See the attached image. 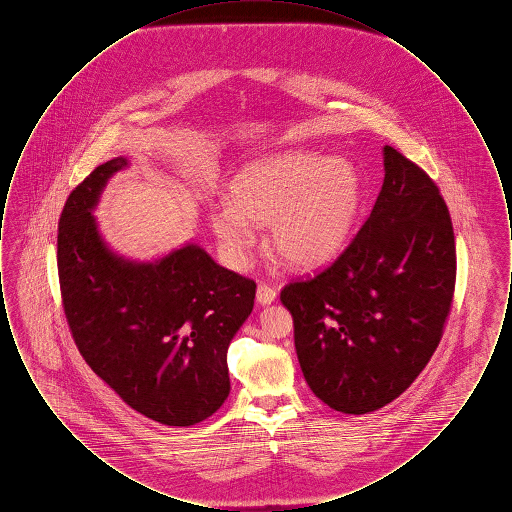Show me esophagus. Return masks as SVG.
I'll return each instance as SVG.
<instances>
[{"instance_id": "esophagus-1", "label": "esophagus", "mask_w": 512, "mask_h": 512, "mask_svg": "<svg viewBox=\"0 0 512 512\" xmlns=\"http://www.w3.org/2000/svg\"><path fill=\"white\" fill-rule=\"evenodd\" d=\"M276 299V290L267 284V282H261L259 284V288H257V301L261 303V305H268V303H272Z\"/></svg>"}]
</instances>
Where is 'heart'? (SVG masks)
Returning <instances> with one entry per match:
<instances>
[{"label":"heart","instance_id":"1","mask_svg":"<svg viewBox=\"0 0 512 512\" xmlns=\"http://www.w3.org/2000/svg\"><path fill=\"white\" fill-rule=\"evenodd\" d=\"M230 203L213 209L211 224L232 261L253 242L247 222L267 224L268 242L288 265L330 261L351 236L363 205V180L343 157L286 151L234 174Z\"/></svg>","mask_w":512,"mask_h":512}]
</instances>
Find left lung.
I'll use <instances>...</instances> for the list:
<instances>
[{
  "label": "left lung",
  "mask_w": 512,
  "mask_h": 512,
  "mask_svg": "<svg viewBox=\"0 0 512 512\" xmlns=\"http://www.w3.org/2000/svg\"><path fill=\"white\" fill-rule=\"evenodd\" d=\"M384 167L378 199L349 245L280 292L309 388L345 414L382 409L413 384L455 295V234L438 184L391 146Z\"/></svg>",
  "instance_id": "1"
}]
</instances>
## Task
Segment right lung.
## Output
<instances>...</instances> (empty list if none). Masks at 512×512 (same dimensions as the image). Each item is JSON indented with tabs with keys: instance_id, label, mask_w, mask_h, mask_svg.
Segmentation results:
<instances>
[{
	"instance_id": "add662e5",
	"label": "right lung",
	"mask_w": 512,
	"mask_h": 512,
	"mask_svg": "<svg viewBox=\"0 0 512 512\" xmlns=\"http://www.w3.org/2000/svg\"><path fill=\"white\" fill-rule=\"evenodd\" d=\"M122 167V157L96 167L61 211L63 311L84 361L126 405L167 426H192L230 393L226 351L251 315L257 284L197 245L149 265L113 255L92 209Z\"/></svg>"
}]
</instances>
